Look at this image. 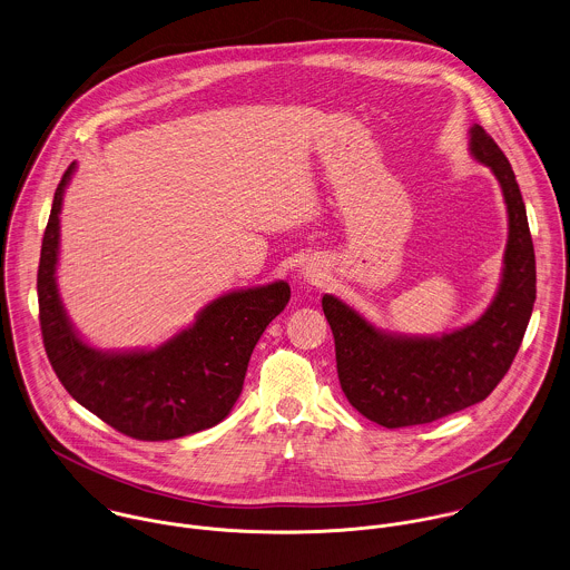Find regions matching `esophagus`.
<instances>
[{"label":"esophagus","mask_w":570,"mask_h":570,"mask_svg":"<svg viewBox=\"0 0 570 570\" xmlns=\"http://www.w3.org/2000/svg\"><path fill=\"white\" fill-rule=\"evenodd\" d=\"M302 275H304V279H306L308 284H322V282H324L326 271H324V266H322L320 262L311 259V262L302 268Z\"/></svg>","instance_id":"obj_1"}]
</instances>
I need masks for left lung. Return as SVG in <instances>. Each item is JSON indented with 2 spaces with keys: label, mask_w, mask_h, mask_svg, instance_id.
Returning <instances> with one entry per match:
<instances>
[{
  "label": "left lung",
  "mask_w": 570,
  "mask_h": 570,
  "mask_svg": "<svg viewBox=\"0 0 570 570\" xmlns=\"http://www.w3.org/2000/svg\"><path fill=\"white\" fill-rule=\"evenodd\" d=\"M469 149L498 178L509 212L502 282L484 315L443 337H399L376 331L333 295L322 299L343 394L387 430L432 423L484 401L509 372L533 313L535 253L515 174L480 125L471 127Z\"/></svg>",
  "instance_id": "left-lung-1"
}]
</instances>
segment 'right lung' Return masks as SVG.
<instances>
[{"label": "right lung", "instance_id": "obj_1", "mask_svg": "<svg viewBox=\"0 0 570 570\" xmlns=\"http://www.w3.org/2000/svg\"><path fill=\"white\" fill-rule=\"evenodd\" d=\"M75 163L52 200L37 271L43 347L68 394L136 441H174L218 425L235 405L250 352L284 311L291 286L235 291L205 306L196 324L156 350L101 352L72 331L57 293L59 214Z\"/></svg>", "mask_w": 570, "mask_h": 570}]
</instances>
